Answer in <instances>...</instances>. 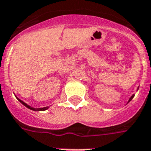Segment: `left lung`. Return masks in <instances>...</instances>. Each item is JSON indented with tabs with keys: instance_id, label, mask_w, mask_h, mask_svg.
I'll use <instances>...</instances> for the list:
<instances>
[{
	"instance_id": "obj_1",
	"label": "left lung",
	"mask_w": 151,
	"mask_h": 151,
	"mask_svg": "<svg viewBox=\"0 0 151 151\" xmlns=\"http://www.w3.org/2000/svg\"><path fill=\"white\" fill-rule=\"evenodd\" d=\"M138 89H139V87H138V88H137V91H138ZM134 95H134V94H133V95H132V96H131V97H130V98H129V101H128V102H129V101H131V100H132V99H133V97H134Z\"/></svg>"
}]
</instances>
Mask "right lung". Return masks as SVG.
Segmentation results:
<instances>
[{"label": "right lung", "mask_w": 151, "mask_h": 151, "mask_svg": "<svg viewBox=\"0 0 151 151\" xmlns=\"http://www.w3.org/2000/svg\"><path fill=\"white\" fill-rule=\"evenodd\" d=\"M16 98H17V97H16ZM17 99H18V101H20L21 103L23 105H24V106H25V107H27V108H28V109H29L33 110V111H45V110L48 109H49V108H50V106H46V107H43V108H38V109H35V108H32V107H31V106H29V105H27V104L25 103V102H24V101H22V100H21V99H18V98H17Z\"/></svg>", "instance_id": "obj_1"}]
</instances>
